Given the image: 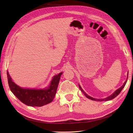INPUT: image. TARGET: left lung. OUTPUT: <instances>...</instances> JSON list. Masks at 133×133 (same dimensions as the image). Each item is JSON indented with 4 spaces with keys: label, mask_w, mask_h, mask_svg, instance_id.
I'll return each instance as SVG.
<instances>
[{
    "label": "left lung",
    "mask_w": 133,
    "mask_h": 133,
    "mask_svg": "<svg viewBox=\"0 0 133 133\" xmlns=\"http://www.w3.org/2000/svg\"><path fill=\"white\" fill-rule=\"evenodd\" d=\"M128 78V74L127 79V80H126V81L125 82V83H124V84H123V85L121 87H120V88H119V89H118V90H116L111 95H110V96H108V97H107V98H104V99H95V98H92V97H91V96H89L88 95H87V94L85 93V92L84 91V90L82 89V88H81V87L80 86V85H79V88H80V90H81V91L83 92V93L85 95V96H86V97H87V98H89V99H91V100H95V101H99V102L108 101V100H110L113 99L114 98H115V97H116V96H117L120 94V92H121V91L122 90V89H123L124 87H125V84H126L127 82Z\"/></svg>",
    "instance_id": "obj_1"
}]
</instances>
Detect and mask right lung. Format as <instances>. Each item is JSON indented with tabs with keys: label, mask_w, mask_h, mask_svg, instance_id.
<instances>
[{
	"label": "right lung",
	"mask_w": 133,
	"mask_h": 133,
	"mask_svg": "<svg viewBox=\"0 0 133 133\" xmlns=\"http://www.w3.org/2000/svg\"><path fill=\"white\" fill-rule=\"evenodd\" d=\"M62 73L54 76L48 89H23L13 81L7 71V77L10 89L20 101L28 106L42 107L53 101L57 92L58 84Z\"/></svg>",
	"instance_id": "1"
}]
</instances>
